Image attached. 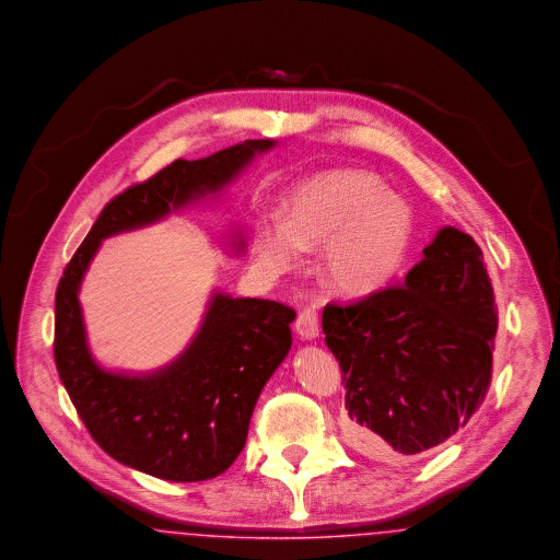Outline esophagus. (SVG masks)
Listing matches in <instances>:
<instances>
[{
    "instance_id": "esophagus-1",
    "label": "esophagus",
    "mask_w": 560,
    "mask_h": 560,
    "mask_svg": "<svg viewBox=\"0 0 560 560\" xmlns=\"http://www.w3.org/2000/svg\"><path fill=\"white\" fill-rule=\"evenodd\" d=\"M320 325H318V306L311 304L295 318V334L302 339H314L318 337Z\"/></svg>"
}]
</instances>
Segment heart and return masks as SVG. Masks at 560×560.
<instances>
[{
	"label": "heart",
	"mask_w": 560,
	"mask_h": 560,
	"mask_svg": "<svg viewBox=\"0 0 560 560\" xmlns=\"http://www.w3.org/2000/svg\"><path fill=\"white\" fill-rule=\"evenodd\" d=\"M412 214L398 196L362 171H329L304 180L288 201V219L260 224L256 249L270 275L295 265L298 249L325 247L329 283L348 295L383 290L410 246Z\"/></svg>",
	"instance_id": "b5f03b06"
}]
</instances>
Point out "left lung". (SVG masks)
<instances>
[{
	"mask_svg": "<svg viewBox=\"0 0 560 560\" xmlns=\"http://www.w3.org/2000/svg\"><path fill=\"white\" fill-rule=\"evenodd\" d=\"M498 308L475 240L444 226L404 285L329 302L323 334L346 383V440L400 460L469 423L492 381Z\"/></svg>",
	"mask_w": 560,
	"mask_h": 560,
	"instance_id": "8db88e82",
	"label": "left lung"
}]
</instances>
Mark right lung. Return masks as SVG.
Instances as JSON below:
<instances>
[{
    "mask_svg": "<svg viewBox=\"0 0 560 560\" xmlns=\"http://www.w3.org/2000/svg\"><path fill=\"white\" fill-rule=\"evenodd\" d=\"M272 139H247L212 156L175 160L108 201L56 291L54 359L91 438L114 460L166 481H206L246 446L256 400L288 357L295 311L272 300L214 293L179 359L148 375L102 369L88 346L79 288L102 240L156 223L221 191ZM237 249L244 247L240 240Z\"/></svg>",
    "mask_w": 560,
    "mask_h": 560,
    "instance_id": "obj_1",
    "label": "right lung"
}]
</instances>
